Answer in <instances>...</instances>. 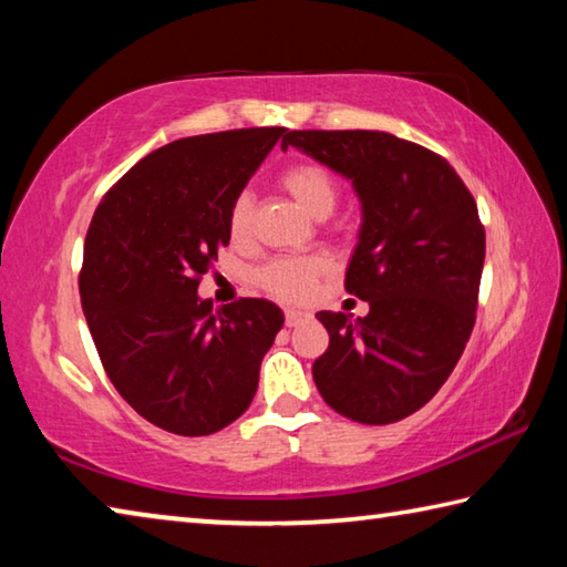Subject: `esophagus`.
<instances>
[{
    "label": "esophagus",
    "instance_id": "esophagus-1",
    "mask_svg": "<svg viewBox=\"0 0 567 567\" xmlns=\"http://www.w3.org/2000/svg\"><path fill=\"white\" fill-rule=\"evenodd\" d=\"M307 318V312L302 310H285V324L287 328H295L297 322H302Z\"/></svg>",
    "mask_w": 567,
    "mask_h": 567
}]
</instances>
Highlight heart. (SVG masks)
Returning a JSON list of instances; mask_svg holds the SVG:
<instances>
[{"label":"heart","instance_id":"obj_1","mask_svg":"<svg viewBox=\"0 0 567 567\" xmlns=\"http://www.w3.org/2000/svg\"><path fill=\"white\" fill-rule=\"evenodd\" d=\"M280 185L285 187L297 205L315 219H324L332 215L340 199V185L332 172L320 162H295L280 175ZM229 237L235 243H245L252 233V195L239 192L233 207H229ZM328 260L322 255H300V257H277L257 270V282L267 292L282 300H302L310 295L315 280L328 272Z\"/></svg>","mask_w":567,"mask_h":567}]
</instances>
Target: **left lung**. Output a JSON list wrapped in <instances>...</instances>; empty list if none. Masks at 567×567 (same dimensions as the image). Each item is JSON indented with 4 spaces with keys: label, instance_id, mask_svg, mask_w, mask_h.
<instances>
[{
    "label": "left lung",
    "instance_id": "1",
    "mask_svg": "<svg viewBox=\"0 0 567 567\" xmlns=\"http://www.w3.org/2000/svg\"><path fill=\"white\" fill-rule=\"evenodd\" d=\"M287 145L348 177L362 205L344 290L370 312H318L330 344L315 385L340 415L390 425L433 400L473 332L485 262L477 205L447 159L395 134L295 130Z\"/></svg>",
    "mask_w": 567,
    "mask_h": 567
}]
</instances>
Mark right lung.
<instances>
[{
	"label": "right lung",
	"mask_w": 567,
	"mask_h": 567,
	"mask_svg": "<svg viewBox=\"0 0 567 567\" xmlns=\"http://www.w3.org/2000/svg\"><path fill=\"white\" fill-rule=\"evenodd\" d=\"M285 127L185 137L150 152L107 195L84 239L82 310L120 395L167 433L213 435L249 408L285 315L197 295L229 245V207Z\"/></svg>",
	"instance_id": "right-lung-1"
}]
</instances>
